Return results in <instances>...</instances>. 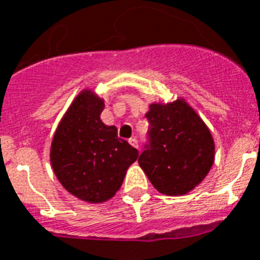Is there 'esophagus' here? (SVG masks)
Returning <instances> with one entry per match:
<instances>
[{
	"instance_id": "1",
	"label": "esophagus",
	"mask_w": 260,
	"mask_h": 260,
	"mask_svg": "<svg viewBox=\"0 0 260 260\" xmlns=\"http://www.w3.org/2000/svg\"><path fill=\"white\" fill-rule=\"evenodd\" d=\"M129 144L132 145V147H135V148H139V140H137L136 137H131Z\"/></svg>"
}]
</instances>
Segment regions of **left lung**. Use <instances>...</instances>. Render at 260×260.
<instances>
[{"mask_svg": "<svg viewBox=\"0 0 260 260\" xmlns=\"http://www.w3.org/2000/svg\"><path fill=\"white\" fill-rule=\"evenodd\" d=\"M145 117L149 129L139 164L157 191L184 195L206 178L214 164L210 129L183 100L151 104Z\"/></svg>", "mask_w": 260, "mask_h": 260, "instance_id": "1", "label": "left lung"}]
</instances>
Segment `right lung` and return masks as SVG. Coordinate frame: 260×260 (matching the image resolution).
<instances>
[{"mask_svg": "<svg viewBox=\"0 0 260 260\" xmlns=\"http://www.w3.org/2000/svg\"><path fill=\"white\" fill-rule=\"evenodd\" d=\"M104 101L82 90L57 126L50 163L65 189L88 203L111 199L139 151L100 119Z\"/></svg>", "mask_w": 260, "mask_h": 260, "instance_id": "right-lung-1", "label": "right lung"}]
</instances>
